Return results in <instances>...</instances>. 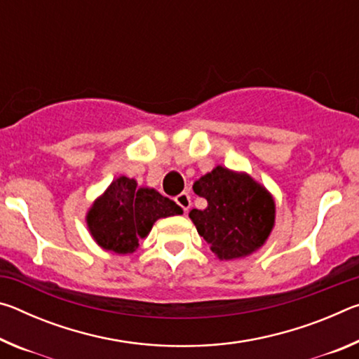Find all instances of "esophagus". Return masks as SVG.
<instances>
[{"instance_id":"1","label":"esophagus","mask_w":359,"mask_h":359,"mask_svg":"<svg viewBox=\"0 0 359 359\" xmlns=\"http://www.w3.org/2000/svg\"><path fill=\"white\" fill-rule=\"evenodd\" d=\"M175 203H177L182 209H184V212H187L188 209H190L191 205V199H190V194L188 193H180L175 196Z\"/></svg>"}]
</instances>
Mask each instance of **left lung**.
Masks as SVG:
<instances>
[{"label":"left lung","mask_w":359,"mask_h":359,"mask_svg":"<svg viewBox=\"0 0 359 359\" xmlns=\"http://www.w3.org/2000/svg\"><path fill=\"white\" fill-rule=\"evenodd\" d=\"M208 208L188 217L220 259L248 257L263 247L276 222V203L263 185L245 172L217 166L193 184Z\"/></svg>","instance_id":"obj_1"}]
</instances>
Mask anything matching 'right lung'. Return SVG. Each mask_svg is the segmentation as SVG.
Listing matches in <instances>:
<instances>
[{
  "label": "right lung",
  "instance_id": "obj_1",
  "mask_svg": "<svg viewBox=\"0 0 359 359\" xmlns=\"http://www.w3.org/2000/svg\"><path fill=\"white\" fill-rule=\"evenodd\" d=\"M184 214L180 205L154 188H137L135 179L120 175L96 199L87 214V226L104 250L128 255L150 233L158 218Z\"/></svg>",
  "mask_w": 359,
  "mask_h": 359
}]
</instances>
